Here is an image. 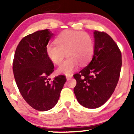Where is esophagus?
I'll return each mask as SVG.
<instances>
[{
  "label": "esophagus",
  "instance_id": "obj_1",
  "mask_svg": "<svg viewBox=\"0 0 134 134\" xmlns=\"http://www.w3.org/2000/svg\"><path fill=\"white\" fill-rule=\"evenodd\" d=\"M72 76H73V75L72 74L66 75V79H67V80H70L72 77Z\"/></svg>",
  "mask_w": 134,
  "mask_h": 134
}]
</instances>
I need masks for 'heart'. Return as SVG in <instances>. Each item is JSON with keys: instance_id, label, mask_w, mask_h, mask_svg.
Here are the masks:
<instances>
[{"instance_id": "1", "label": "heart", "mask_w": 134, "mask_h": 134, "mask_svg": "<svg viewBox=\"0 0 134 134\" xmlns=\"http://www.w3.org/2000/svg\"><path fill=\"white\" fill-rule=\"evenodd\" d=\"M55 43L46 47L48 57L53 64L60 65L65 57L69 58L58 69V72L68 75L77 68L79 64L86 65L94 53V42L90 35L86 32L65 30L55 39Z\"/></svg>"}]
</instances>
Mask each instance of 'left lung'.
Here are the masks:
<instances>
[{
  "label": "left lung",
  "mask_w": 134,
  "mask_h": 134,
  "mask_svg": "<svg viewBox=\"0 0 134 134\" xmlns=\"http://www.w3.org/2000/svg\"><path fill=\"white\" fill-rule=\"evenodd\" d=\"M94 53L86 67L76 74L74 89L83 107L96 108L105 103L114 92L121 67V54L108 34L94 31Z\"/></svg>",
  "instance_id": "8db88e82"
}]
</instances>
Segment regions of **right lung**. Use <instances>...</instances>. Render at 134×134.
<instances>
[{
  "label": "right lung",
  "mask_w": 134,
  "mask_h": 134,
  "mask_svg": "<svg viewBox=\"0 0 134 134\" xmlns=\"http://www.w3.org/2000/svg\"><path fill=\"white\" fill-rule=\"evenodd\" d=\"M53 34L49 30L38 31L21 40L13 60V72L23 98L38 111L53 108L57 103L66 81L65 76L48 77L54 71L46 47Z\"/></svg>",
  "instance_id": "right-lung-1"
}]
</instances>
